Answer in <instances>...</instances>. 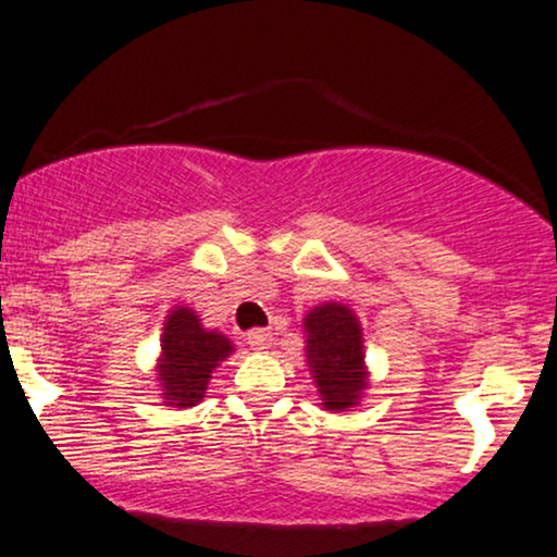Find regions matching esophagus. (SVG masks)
I'll return each mask as SVG.
<instances>
[{"label":"esophagus","instance_id":"obj_1","mask_svg":"<svg viewBox=\"0 0 557 557\" xmlns=\"http://www.w3.org/2000/svg\"><path fill=\"white\" fill-rule=\"evenodd\" d=\"M246 343L251 350H267L272 345V335L267 330H253V332H248Z\"/></svg>","mask_w":557,"mask_h":557}]
</instances>
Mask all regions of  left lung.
I'll return each mask as SVG.
<instances>
[{"label": "left lung", "instance_id": "obj_1", "mask_svg": "<svg viewBox=\"0 0 557 557\" xmlns=\"http://www.w3.org/2000/svg\"><path fill=\"white\" fill-rule=\"evenodd\" d=\"M306 363L317 385L319 406L341 413L359 406L369 385L363 327L350 306L324 300L304 317Z\"/></svg>", "mask_w": 557, "mask_h": 557}]
</instances>
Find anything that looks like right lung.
<instances>
[{
    "label": "right lung",
    "mask_w": 557,
    "mask_h": 557,
    "mask_svg": "<svg viewBox=\"0 0 557 557\" xmlns=\"http://www.w3.org/2000/svg\"><path fill=\"white\" fill-rule=\"evenodd\" d=\"M233 354V341L222 332L203 327L201 317L190 306L181 304L170 309L164 317L154 367L162 406H198L207 395L214 369Z\"/></svg>",
    "instance_id": "1"
}]
</instances>
